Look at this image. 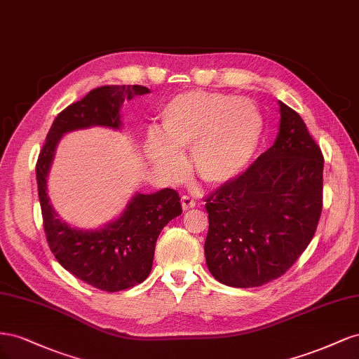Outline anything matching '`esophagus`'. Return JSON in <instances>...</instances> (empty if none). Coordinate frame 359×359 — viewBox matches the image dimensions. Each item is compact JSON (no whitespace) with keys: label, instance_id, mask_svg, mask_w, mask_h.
I'll use <instances>...</instances> for the list:
<instances>
[{"label":"esophagus","instance_id":"esophagus-1","mask_svg":"<svg viewBox=\"0 0 359 359\" xmlns=\"http://www.w3.org/2000/svg\"><path fill=\"white\" fill-rule=\"evenodd\" d=\"M180 203H182V209L183 210H191V209L196 208V201H194L189 196H183L180 198Z\"/></svg>","mask_w":359,"mask_h":359}]
</instances>
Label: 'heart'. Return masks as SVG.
Returning a JSON list of instances; mask_svg holds the SVG:
<instances>
[{
	"instance_id": "heart-1",
	"label": "heart",
	"mask_w": 359,
	"mask_h": 359,
	"mask_svg": "<svg viewBox=\"0 0 359 359\" xmlns=\"http://www.w3.org/2000/svg\"><path fill=\"white\" fill-rule=\"evenodd\" d=\"M163 135L150 134L149 158L170 179L185 172L182 151H192L197 176L213 187L230 183L247 170L263 134L259 107L247 97L188 91L162 111Z\"/></svg>"
}]
</instances>
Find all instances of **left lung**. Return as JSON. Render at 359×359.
<instances>
[{
	"label": "left lung",
	"instance_id": "8db88e82",
	"mask_svg": "<svg viewBox=\"0 0 359 359\" xmlns=\"http://www.w3.org/2000/svg\"><path fill=\"white\" fill-rule=\"evenodd\" d=\"M273 146L204 198L210 273L230 287H259L292 268L322 213L323 155L298 112L278 100Z\"/></svg>",
	"mask_w": 359,
	"mask_h": 359
}]
</instances>
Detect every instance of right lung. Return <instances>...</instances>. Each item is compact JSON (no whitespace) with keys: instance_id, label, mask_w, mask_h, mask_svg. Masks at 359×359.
Returning a JSON list of instances; mask_svg holds the SVG:
<instances>
[{"instance_id":"1","label":"right lung","mask_w":359,"mask_h":359,"mask_svg":"<svg viewBox=\"0 0 359 359\" xmlns=\"http://www.w3.org/2000/svg\"><path fill=\"white\" fill-rule=\"evenodd\" d=\"M147 93L150 90L142 86L91 90L55 117L36 163L39 200L50 251L78 280L109 293L134 287L147 278L159 233L182 213L179 194L170 188L135 194L117 219L97 230H81L61 221L54 210L48 196V174L61 137L91 126L120 129L123 102Z\"/></svg>"}]
</instances>
